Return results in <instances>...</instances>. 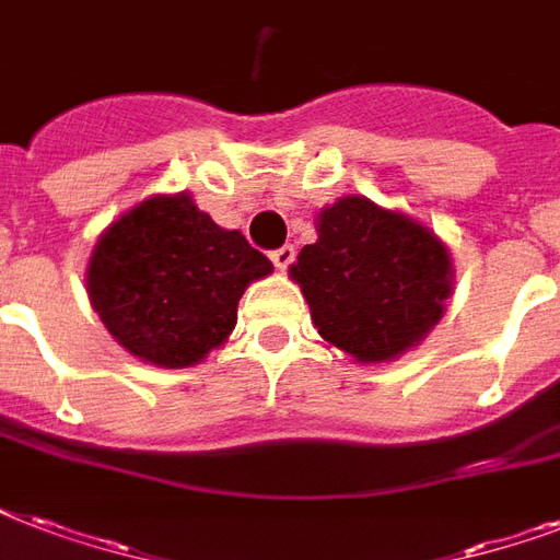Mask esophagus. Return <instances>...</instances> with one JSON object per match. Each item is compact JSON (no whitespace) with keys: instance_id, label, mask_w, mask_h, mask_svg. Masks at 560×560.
<instances>
[{"instance_id":"34e87169","label":"esophagus","mask_w":560,"mask_h":560,"mask_svg":"<svg viewBox=\"0 0 560 560\" xmlns=\"http://www.w3.org/2000/svg\"><path fill=\"white\" fill-rule=\"evenodd\" d=\"M270 258H272V264H276V270L284 272L290 264H293V258H296V249H293V246H281V249H276Z\"/></svg>"}]
</instances>
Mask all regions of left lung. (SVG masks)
<instances>
[{
  "label": "left lung",
  "mask_w": 560,
  "mask_h": 560,
  "mask_svg": "<svg viewBox=\"0 0 560 560\" xmlns=\"http://www.w3.org/2000/svg\"><path fill=\"white\" fill-rule=\"evenodd\" d=\"M290 279L328 346L358 363H392L427 340L453 293L451 249L407 211L346 194L316 214Z\"/></svg>",
  "instance_id": "left-lung-1"
}]
</instances>
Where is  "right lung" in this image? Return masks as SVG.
<instances>
[{"mask_svg":"<svg viewBox=\"0 0 560 560\" xmlns=\"http://www.w3.org/2000/svg\"><path fill=\"white\" fill-rule=\"evenodd\" d=\"M270 272L237 229L218 226L188 191L151 194L98 235L86 293L127 354L188 369L226 342L244 290Z\"/></svg>","mask_w":560,"mask_h":560,"instance_id":"obj_1","label":"right lung"}]
</instances>
